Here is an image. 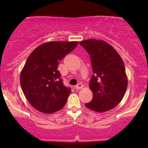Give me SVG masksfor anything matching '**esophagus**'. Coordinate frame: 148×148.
Masks as SVG:
<instances>
[{"mask_svg":"<svg viewBox=\"0 0 148 148\" xmlns=\"http://www.w3.org/2000/svg\"><path fill=\"white\" fill-rule=\"evenodd\" d=\"M83 87H84V86H83V85L81 84H77V85H76V86H75V88H76V90H80V89H81V88H83Z\"/></svg>","mask_w":148,"mask_h":148,"instance_id":"esophagus-1","label":"esophagus"}]
</instances>
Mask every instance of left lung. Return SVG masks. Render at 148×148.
<instances>
[{
	"mask_svg": "<svg viewBox=\"0 0 148 148\" xmlns=\"http://www.w3.org/2000/svg\"><path fill=\"white\" fill-rule=\"evenodd\" d=\"M79 44L90 56L93 72L89 85L93 98L85 105L96 112L110 111L122 101L127 90L128 81L123 59L103 40L89 39Z\"/></svg>",
	"mask_w": 148,
	"mask_h": 148,
	"instance_id": "8db88e82",
	"label": "left lung"
}]
</instances>
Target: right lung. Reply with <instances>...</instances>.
<instances>
[{
	"label": "right lung",
	"instance_id": "1",
	"mask_svg": "<svg viewBox=\"0 0 148 148\" xmlns=\"http://www.w3.org/2000/svg\"><path fill=\"white\" fill-rule=\"evenodd\" d=\"M78 43L45 42L28 56L20 74V84L26 99L38 111L53 113L63 108L67 102L71 89L62 84L58 66Z\"/></svg>",
	"mask_w": 148,
	"mask_h": 148
}]
</instances>
